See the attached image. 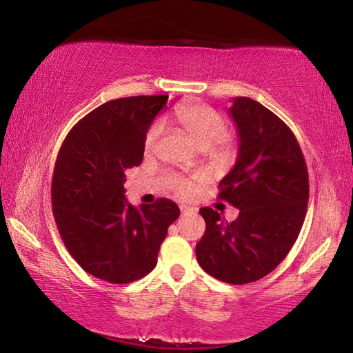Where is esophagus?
Here are the masks:
<instances>
[{
	"label": "esophagus",
	"mask_w": 353,
	"mask_h": 353,
	"mask_svg": "<svg viewBox=\"0 0 353 353\" xmlns=\"http://www.w3.org/2000/svg\"><path fill=\"white\" fill-rule=\"evenodd\" d=\"M179 208H181V213H182V214L193 213V208H191V207H187V205H181V207H179Z\"/></svg>",
	"instance_id": "obj_1"
}]
</instances>
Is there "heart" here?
<instances>
[{"mask_svg": "<svg viewBox=\"0 0 353 353\" xmlns=\"http://www.w3.org/2000/svg\"><path fill=\"white\" fill-rule=\"evenodd\" d=\"M174 119L185 132L190 135L201 149H210L212 155L218 160L229 159L234 152L230 140L227 139V119L218 110L210 105L190 103L179 105L174 110ZM163 132V121L155 119L148 128L143 140V151L152 152L155 145ZM196 188V183L191 181H177L172 185V190L181 198H188Z\"/></svg>", "mask_w": 353, "mask_h": 353, "instance_id": "b5f03b06", "label": "heart"}]
</instances>
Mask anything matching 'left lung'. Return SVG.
Listing matches in <instances>:
<instances>
[{"instance_id":"8db88e82","label":"left lung","mask_w":353,"mask_h":353,"mask_svg":"<svg viewBox=\"0 0 353 353\" xmlns=\"http://www.w3.org/2000/svg\"><path fill=\"white\" fill-rule=\"evenodd\" d=\"M229 113L240 149L218 198L240 214L227 223L223 213L202 207L205 232L196 259L212 277L244 285L268 276L288 255L305 219L310 185L302 149L276 113L244 97L234 99Z\"/></svg>"}]
</instances>
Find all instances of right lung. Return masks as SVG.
<instances>
[{
	"label": "right lung",
	"mask_w": 353,
	"mask_h": 353,
	"mask_svg": "<svg viewBox=\"0 0 353 353\" xmlns=\"http://www.w3.org/2000/svg\"><path fill=\"white\" fill-rule=\"evenodd\" d=\"M168 94L119 98L77 121L59 149L52 214L71 256L104 282H135L157 265L160 244L181 214L176 202L140 208L124 198V171L143 160V140Z\"/></svg>",
	"instance_id": "add662e5"
}]
</instances>
